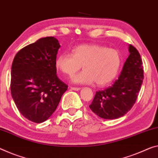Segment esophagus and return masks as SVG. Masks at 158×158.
<instances>
[{
	"label": "esophagus",
	"instance_id": "34e87169",
	"mask_svg": "<svg viewBox=\"0 0 158 158\" xmlns=\"http://www.w3.org/2000/svg\"><path fill=\"white\" fill-rule=\"evenodd\" d=\"M70 88H71V89H72V90H75V91H78L81 89V87H71Z\"/></svg>",
	"mask_w": 158,
	"mask_h": 158
}]
</instances>
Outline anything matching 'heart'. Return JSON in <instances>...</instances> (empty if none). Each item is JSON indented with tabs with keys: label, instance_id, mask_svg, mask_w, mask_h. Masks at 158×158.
<instances>
[{
	"label": "heart",
	"instance_id": "b5f03b06",
	"mask_svg": "<svg viewBox=\"0 0 158 158\" xmlns=\"http://www.w3.org/2000/svg\"><path fill=\"white\" fill-rule=\"evenodd\" d=\"M121 64L120 53L114 48L98 44H82L73 49L72 54H60L56 59V68L72 76L81 69L84 71L72 77L76 84L106 85L117 76Z\"/></svg>",
	"mask_w": 158,
	"mask_h": 158
}]
</instances>
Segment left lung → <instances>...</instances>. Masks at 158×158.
<instances>
[{
  "label": "left lung",
  "instance_id": "8db88e82",
  "mask_svg": "<svg viewBox=\"0 0 158 158\" xmlns=\"http://www.w3.org/2000/svg\"><path fill=\"white\" fill-rule=\"evenodd\" d=\"M129 56L114 83L104 90L98 91L89 106L98 116L116 119L131 110L136 101L143 80V63L138 50L128 45Z\"/></svg>",
  "mask_w": 158,
  "mask_h": 158
}]
</instances>
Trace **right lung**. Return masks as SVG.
Returning <instances> with one entry per match:
<instances>
[{
	"label": "right lung",
	"instance_id": "right-lung-1",
	"mask_svg": "<svg viewBox=\"0 0 158 158\" xmlns=\"http://www.w3.org/2000/svg\"><path fill=\"white\" fill-rule=\"evenodd\" d=\"M59 41L41 38L22 48L11 67L12 98L20 112L35 123L47 121L56 110L68 85L56 76Z\"/></svg>",
	"mask_w": 158,
	"mask_h": 158
}]
</instances>
